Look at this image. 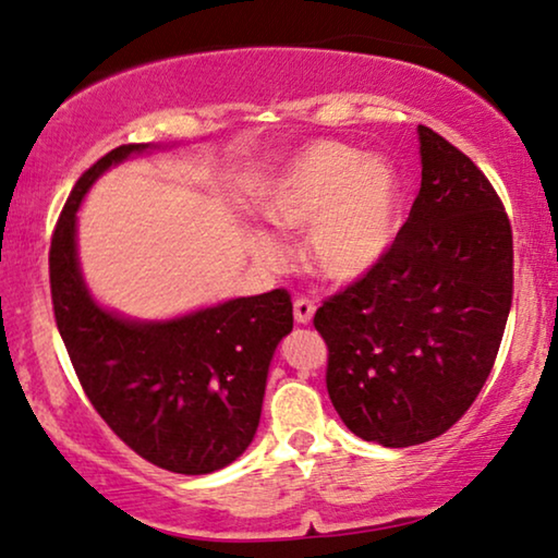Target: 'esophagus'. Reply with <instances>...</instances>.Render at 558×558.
Here are the masks:
<instances>
[{
    "instance_id": "34e87169",
    "label": "esophagus",
    "mask_w": 558,
    "mask_h": 558,
    "mask_svg": "<svg viewBox=\"0 0 558 558\" xmlns=\"http://www.w3.org/2000/svg\"><path fill=\"white\" fill-rule=\"evenodd\" d=\"M313 313H316V305H313V301H308V298H298V301L293 303V316L301 326L311 324Z\"/></svg>"
}]
</instances>
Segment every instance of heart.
I'll use <instances>...</instances> for the list:
<instances>
[{
  "instance_id": "b5f03b06",
  "label": "heart",
  "mask_w": 558,
  "mask_h": 558,
  "mask_svg": "<svg viewBox=\"0 0 558 558\" xmlns=\"http://www.w3.org/2000/svg\"><path fill=\"white\" fill-rule=\"evenodd\" d=\"M260 207L278 230L305 232V263L336 286L372 276L402 225V194L391 163L339 141H313L290 154L265 186ZM247 242L270 268L286 263V250L265 230H250Z\"/></svg>"
}]
</instances>
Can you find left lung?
Segmentation results:
<instances>
[{
    "label": "left lung",
    "instance_id": "8db88e82",
    "mask_svg": "<svg viewBox=\"0 0 558 558\" xmlns=\"http://www.w3.org/2000/svg\"><path fill=\"white\" fill-rule=\"evenodd\" d=\"M422 186L372 276L316 311L328 397L351 433L410 447L447 433L481 395L513 298L504 204L465 154L417 125Z\"/></svg>",
    "mask_w": 558,
    "mask_h": 558
}]
</instances>
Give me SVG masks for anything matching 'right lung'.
<instances>
[{
  "label": "right lung",
  "instance_id": "right-lung-1",
  "mask_svg": "<svg viewBox=\"0 0 558 558\" xmlns=\"http://www.w3.org/2000/svg\"><path fill=\"white\" fill-rule=\"evenodd\" d=\"M161 144L113 148L77 179L54 227L50 288L58 331L96 412L163 470L207 475L247 450L278 343L293 331L286 290L230 298L174 318L106 308L77 257V209L111 167Z\"/></svg>",
  "mask_w": 558,
  "mask_h": 558
}]
</instances>
